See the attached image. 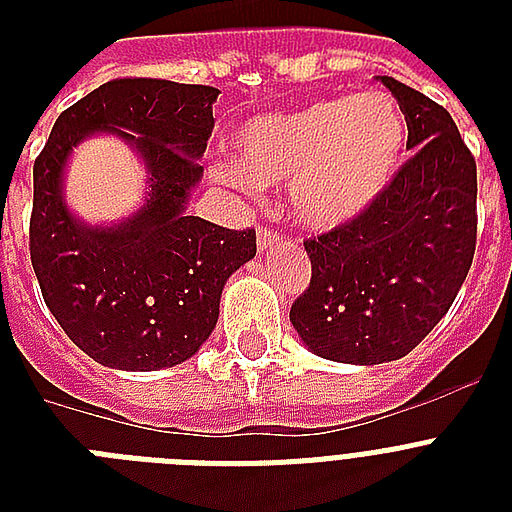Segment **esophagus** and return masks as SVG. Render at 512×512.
I'll return each mask as SVG.
<instances>
[{"label": "esophagus", "mask_w": 512, "mask_h": 512, "mask_svg": "<svg viewBox=\"0 0 512 512\" xmlns=\"http://www.w3.org/2000/svg\"><path fill=\"white\" fill-rule=\"evenodd\" d=\"M276 241H279V233L273 231V228H268V225H265V228H260V231H257V244H260V249L273 247Z\"/></svg>", "instance_id": "34e87169"}]
</instances>
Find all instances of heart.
<instances>
[{"label": "heart", "mask_w": 512, "mask_h": 512, "mask_svg": "<svg viewBox=\"0 0 512 512\" xmlns=\"http://www.w3.org/2000/svg\"><path fill=\"white\" fill-rule=\"evenodd\" d=\"M404 146L406 116L393 98H324L244 124L236 132V172L257 188H289L297 215L329 228L380 196Z\"/></svg>", "instance_id": "heart-1"}]
</instances>
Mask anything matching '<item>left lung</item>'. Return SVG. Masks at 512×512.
Masks as SVG:
<instances>
[{
	"mask_svg": "<svg viewBox=\"0 0 512 512\" xmlns=\"http://www.w3.org/2000/svg\"><path fill=\"white\" fill-rule=\"evenodd\" d=\"M406 116V159L377 199L305 239L311 284L289 321L308 348L342 364L406 356L444 319L478 236L476 159L452 114L382 76Z\"/></svg>",
	"mask_w": 512,
	"mask_h": 512,
	"instance_id": "8db88e82",
	"label": "left lung"
}]
</instances>
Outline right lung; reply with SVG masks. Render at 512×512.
Segmentation results:
<instances>
[{
    "label": "right lung",
    "instance_id": "obj_1",
    "mask_svg": "<svg viewBox=\"0 0 512 512\" xmlns=\"http://www.w3.org/2000/svg\"><path fill=\"white\" fill-rule=\"evenodd\" d=\"M215 87L124 76L66 108L34 162L28 249L50 313L98 364L151 372L191 358L212 335L228 276L257 252L255 228L185 215L212 132ZM116 131L139 148L152 193L116 229L76 224L59 196L70 148Z\"/></svg>",
    "mask_w": 512,
    "mask_h": 512
}]
</instances>
